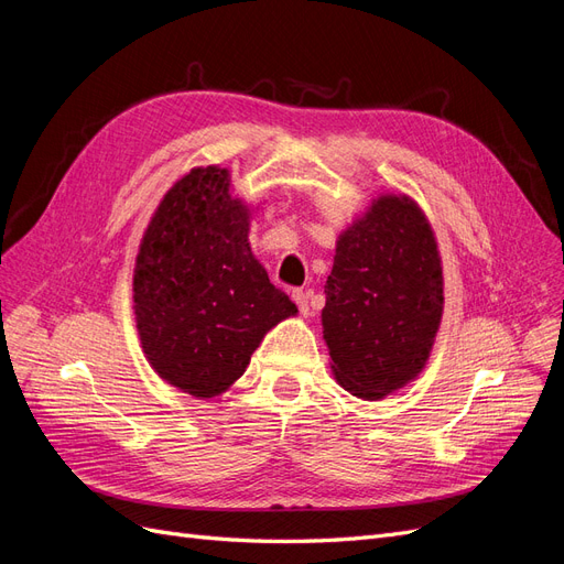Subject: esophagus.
I'll return each instance as SVG.
<instances>
[{"label":"esophagus","instance_id":"obj_1","mask_svg":"<svg viewBox=\"0 0 564 564\" xmlns=\"http://www.w3.org/2000/svg\"><path fill=\"white\" fill-rule=\"evenodd\" d=\"M292 299H294V303L299 305V311H301V315H305L308 317L311 315V292H303V289H296V292L292 294Z\"/></svg>","mask_w":564,"mask_h":564}]
</instances>
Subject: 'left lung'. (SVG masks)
Segmentation results:
<instances>
[{
	"label": "left lung",
	"instance_id": "left-lung-1",
	"mask_svg": "<svg viewBox=\"0 0 564 564\" xmlns=\"http://www.w3.org/2000/svg\"><path fill=\"white\" fill-rule=\"evenodd\" d=\"M324 294V340L340 386L379 400L416 379L445 303L437 242L416 202H373L338 237Z\"/></svg>",
	"mask_w": 564,
	"mask_h": 564
}]
</instances>
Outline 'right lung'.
<instances>
[{
	"instance_id": "1",
	"label": "right lung",
	"mask_w": 564,
	"mask_h": 564,
	"mask_svg": "<svg viewBox=\"0 0 564 564\" xmlns=\"http://www.w3.org/2000/svg\"><path fill=\"white\" fill-rule=\"evenodd\" d=\"M249 209L228 169H193L164 195L133 270L143 352L164 381L214 398L242 377L265 332L296 305L249 247Z\"/></svg>"
}]
</instances>
